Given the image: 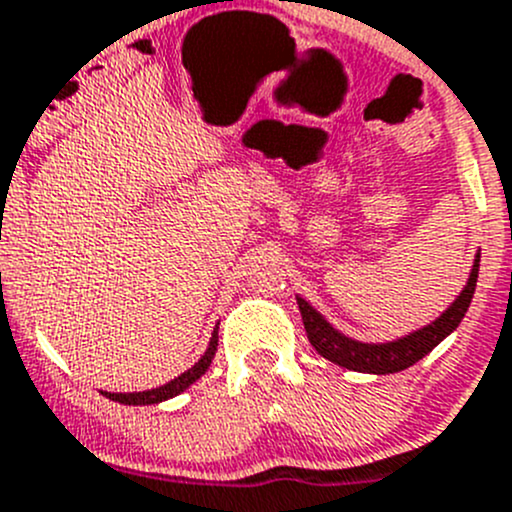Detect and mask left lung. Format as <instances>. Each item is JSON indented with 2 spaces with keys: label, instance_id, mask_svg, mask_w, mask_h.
Listing matches in <instances>:
<instances>
[{
  "label": "left lung",
  "instance_id": "left-lung-1",
  "mask_svg": "<svg viewBox=\"0 0 512 512\" xmlns=\"http://www.w3.org/2000/svg\"><path fill=\"white\" fill-rule=\"evenodd\" d=\"M478 268H480V254L475 256L473 271H470L468 286L463 288L458 298L453 301V306L433 321L430 326L421 328V331L411 333V336L401 338V341L393 343H381V346H371V343H358L351 338L341 336L338 331H333L311 306H308L303 298H296L298 311H301L303 328H306V336L311 341V346L321 353L328 361L338 363V366L348 368V371H361V373H398L411 368L413 363L421 361L423 356H428L440 341H443L448 333H453L458 328V323L463 321L465 311H468L470 301H473L475 283H478Z\"/></svg>",
  "mask_w": 512,
  "mask_h": 512
}]
</instances>
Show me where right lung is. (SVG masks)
<instances>
[{
	"mask_svg": "<svg viewBox=\"0 0 512 512\" xmlns=\"http://www.w3.org/2000/svg\"><path fill=\"white\" fill-rule=\"evenodd\" d=\"M216 346H219V333L214 331L209 348H206V353H204V356H201V361L196 363L194 368H189V371H186V373H181L179 378H174V381L166 383V386H159V388H154V391H144V393H104V396L111 398V401L124 403V406H151V403L169 401V398H174V396H179V393H184L186 388L191 386V383L199 381V378L204 376L206 368L211 366V358H214Z\"/></svg>",
	"mask_w": 512,
	"mask_h": 512,
	"instance_id": "right-lung-1",
	"label": "right lung"
}]
</instances>
